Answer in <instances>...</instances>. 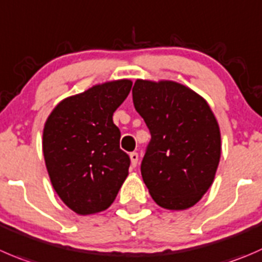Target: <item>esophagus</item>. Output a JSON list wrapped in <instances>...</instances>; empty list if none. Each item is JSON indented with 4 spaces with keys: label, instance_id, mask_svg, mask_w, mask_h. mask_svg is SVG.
<instances>
[{
    "label": "esophagus",
    "instance_id": "obj_1",
    "mask_svg": "<svg viewBox=\"0 0 262 262\" xmlns=\"http://www.w3.org/2000/svg\"><path fill=\"white\" fill-rule=\"evenodd\" d=\"M129 156H130L132 166L136 167V166H137V164H138V154H137V152H132V154L129 155Z\"/></svg>",
    "mask_w": 262,
    "mask_h": 262
}]
</instances>
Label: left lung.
I'll return each mask as SVG.
<instances>
[{"mask_svg": "<svg viewBox=\"0 0 262 262\" xmlns=\"http://www.w3.org/2000/svg\"><path fill=\"white\" fill-rule=\"evenodd\" d=\"M133 103L151 133L141 164L154 201L185 210L214 182L222 154L220 129L209 103L179 83L137 79Z\"/></svg>", "mask_w": 262, "mask_h": 262, "instance_id": "1", "label": "left lung"}]
</instances>
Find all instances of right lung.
<instances>
[{"mask_svg": "<svg viewBox=\"0 0 262 262\" xmlns=\"http://www.w3.org/2000/svg\"><path fill=\"white\" fill-rule=\"evenodd\" d=\"M128 79L93 85L61 101L43 129V156L53 189L79 215L111 206L128 177L113 115L130 92Z\"/></svg>", "mask_w": 262, "mask_h": 262, "instance_id": "1", "label": "right lung"}]
</instances>
